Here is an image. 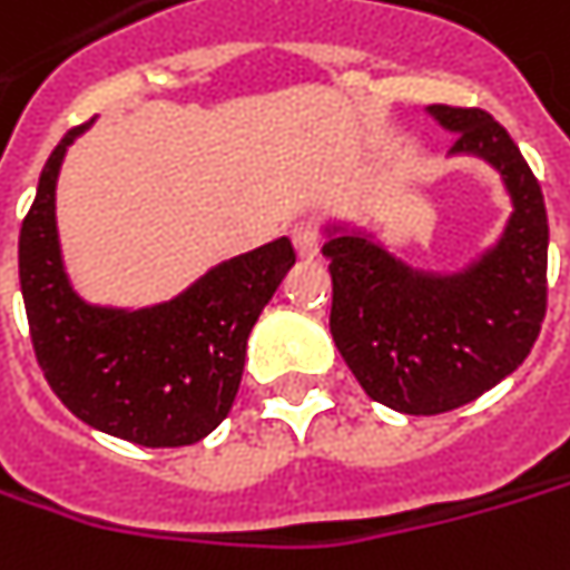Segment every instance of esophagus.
Here are the masks:
<instances>
[{
  "label": "esophagus",
  "instance_id": "esophagus-1",
  "mask_svg": "<svg viewBox=\"0 0 570 570\" xmlns=\"http://www.w3.org/2000/svg\"><path fill=\"white\" fill-rule=\"evenodd\" d=\"M292 243H295L301 259H314L321 253V234L311 220H301L292 227Z\"/></svg>",
  "mask_w": 570,
  "mask_h": 570
}]
</instances>
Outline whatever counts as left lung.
<instances>
[{
    "label": "left lung",
    "mask_w": 570,
    "mask_h": 570,
    "mask_svg": "<svg viewBox=\"0 0 570 570\" xmlns=\"http://www.w3.org/2000/svg\"><path fill=\"white\" fill-rule=\"evenodd\" d=\"M455 134L449 157L488 163L510 198L500 237L455 272L416 269L372 230L324 224L333 278L330 333L372 401L430 416L469 404L513 375L546 317L549 217L513 137L481 108L430 105Z\"/></svg>",
    "instance_id": "obj_1"
}]
</instances>
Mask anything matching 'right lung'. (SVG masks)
<instances>
[{"mask_svg":"<svg viewBox=\"0 0 570 570\" xmlns=\"http://www.w3.org/2000/svg\"><path fill=\"white\" fill-rule=\"evenodd\" d=\"M92 125V121H89ZM72 128L50 154L18 237V278L35 356L82 423L137 445H191L230 413L259 321L285 272L288 237L240 253L150 307L92 304L72 285L57 230V179Z\"/></svg>","mask_w":570,"mask_h":570,"instance_id":"1","label":"right lung"}]
</instances>
